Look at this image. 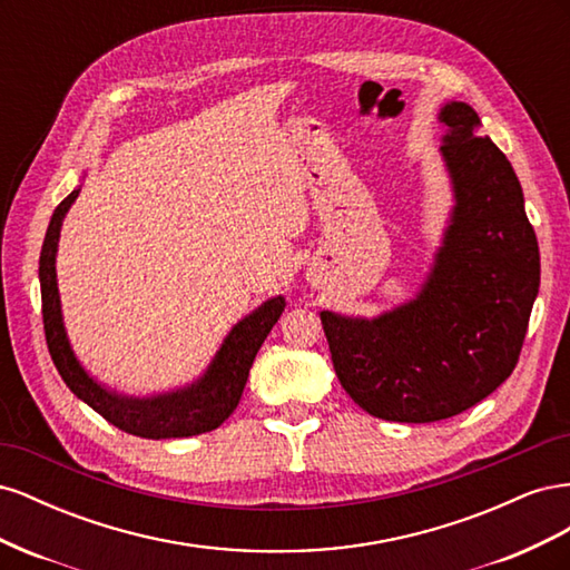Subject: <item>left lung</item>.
Wrapping results in <instances>:
<instances>
[{"label":"left lung","mask_w":570,"mask_h":570,"mask_svg":"<svg viewBox=\"0 0 570 570\" xmlns=\"http://www.w3.org/2000/svg\"><path fill=\"white\" fill-rule=\"evenodd\" d=\"M454 209L416 299L377 318L321 312L342 387L371 416L433 423L475 406L519 364L540 249L509 159L465 101L440 111Z\"/></svg>","instance_id":"1"}]
</instances>
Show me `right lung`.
<instances>
[{
  "instance_id": "add662e5",
  "label": "right lung",
  "mask_w": 570,
  "mask_h": 570,
  "mask_svg": "<svg viewBox=\"0 0 570 570\" xmlns=\"http://www.w3.org/2000/svg\"><path fill=\"white\" fill-rule=\"evenodd\" d=\"M78 193L80 189H73L55 209L40 252L45 337L51 361H55L63 383L78 400L92 406L99 416H105L118 430L137 438L168 440L202 435L209 433V430H216L237 409L239 396H243V390L247 385L254 356L262 350L271 327L278 323L281 314L285 312V299L273 297L239 321L228 333V337L223 340L209 368L193 385L157 396H142V400L140 396H126L107 390L80 366V361L71 350V342L66 337L61 318L55 264L61 223L66 212L76 202Z\"/></svg>"
}]
</instances>
